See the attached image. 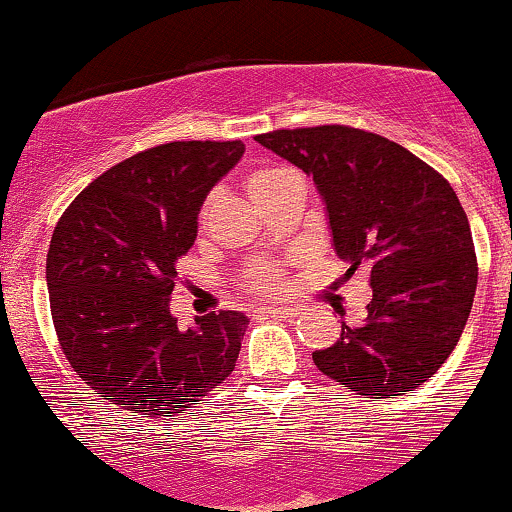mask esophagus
<instances>
[{
	"label": "esophagus",
	"mask_w": 512,
	"mask_h": 512,
	"mask_svg": "<svg viewBox=\"0 0 512 512\" xmlns=\"http://www.w3.org/2000/svg\"><path fill=\"white\" fill-rule=\"evenodd\" d=\"M260 315H264V317H296L298 310H293V308H260Z\"/></svg>",
	"instance_id": "34e87169"
}]
</instances>
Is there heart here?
<instances>
[{
	"label": "heart",
	"instance_id": "b5f03b06",
	"mask_svg": "<svg viewBox=\"0 0 512 512\" xmlns=\"http://www.w3.org/2000/svg\"><path fill=\"white\" fill-rule=\"evenodd\" d=\"M291 170L286 168H257L248 173L245 178V187H248V195L255 199L260 207L267 204V199L284 185L286 178H291ZM211 207H214V197H209L207 202L199 209V228H207V221L211 216ZM286 286V272L281 264L276 262H248V267L240 272V289L248 293H279Z\"/></svg>",
	"mask_w": 512,
	"mask_h": 512
}]
</instances>
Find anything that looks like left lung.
<instances>
[{
    "instance_id": "1",
    "label": "left lung",
    "mask_w": 512,
    "mask_h": 512,
    "mask_svg": "<svg viewBox=\"0 0 512 512\" xmlns=\"http://www.w3.org/2000/svg\"><path fill=\"white\" fill-rule=\"evenodd\" d=\"M255 142L313 175L334 250L370 269L361 325L315 351L320 373L373 399L426 383L460 342L477 291L467 214L450 182L380 134L346 125L274 129Z\"/></svg>"
}]
</instances>
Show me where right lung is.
<instances>
[{"mask_svg":"<svg viewBox=\"0 0 512 512\" xmlns=\"http://www.w3.org/2000/svg\"><path fill=\"white\" fill-rule=\"evenodd\" d=\"M243 151V142L151 146L98 175L57 221L45 267L57 342L117 409L185 414L236 368L248 317L219 310L178 330L170 293L204 197Z\"/></svg>","mask_w":512,"mask_h":512,"instance_id":"1","label":"right lung"}]
</instances>
